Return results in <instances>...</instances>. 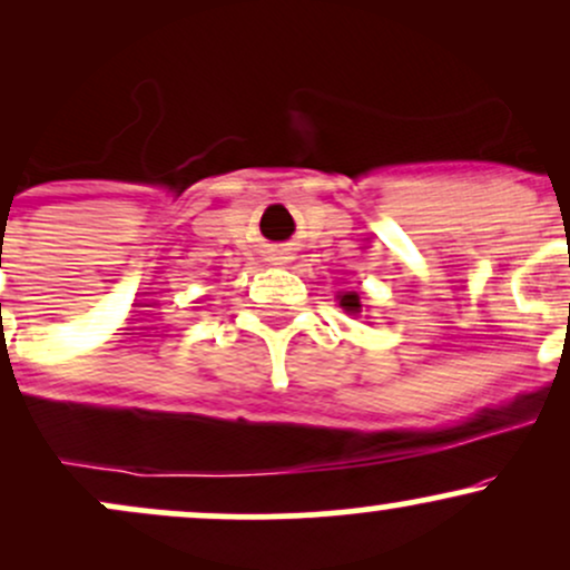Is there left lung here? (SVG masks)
<instances>
[{
  "instance_id": "obj_1",
  "label": "left lung",
  "mask_w": 570,
  "mask_h": 570,
  "mask_svg": "<svg viewBox=\"0 0 570 570\" xmlns=\"http://www.w3.org/2000/svg\"><path fill=\"white\" fill-rule=\"evenodd\" d=\"M340 305H343L345 311H353V313H356L358 307H362V305H358L356 294H343V299H340Z\"/></svg>"
}]
</instances>
